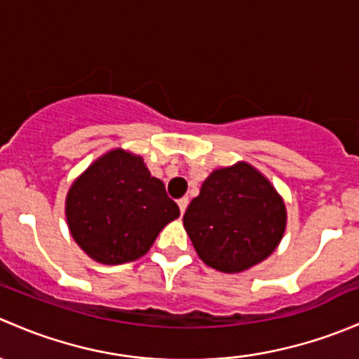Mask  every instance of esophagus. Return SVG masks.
<instances>
[{"mask_svg":"<svg viewBox=\"0 0 359 359\" xmlns=\"http://www.w3.org/2000/svg\"><path fill=\"white\" fill-rule=\"evenodd\" d=\"M187 205H189V198H180V200H179V210H180V213L186 212Z\"/></svg>","mask_w":359,"mask_h":359,"instance_id":"34e87169","label":"esophagus"}]
</instances>
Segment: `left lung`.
<instances>
[{
    "mask_svg": "<svg viewBox=\"0 0 359 359\" xmlns=\"http://www.w3.org/2000/svg\"><path fill=\"white\" fill-rule=\"evenodd\" d=\"M182 222L206 266L243 273L278 248L287 227V206L266 175L238 161L206 177Z\"/></svg>",
    "mask_w": 359,
    "mask_h": 359,
    "instance_id": "8db88e82",
    "label": "left lung"
}]
</instances>
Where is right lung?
Wrapping results in <instances>:
<instances>
[{
	"label": "right lung",
	"mask_w": 359,
	"mask_h": 359,
	"mask_svg": "<svg viewBox=\"0 0 359 359\" xmlns=\"http://www.w3.org/2000/svg\"><path fill=\"white\" fill-rule=\"evenodd\" d=\"M179 215L142 156L121 147L97 158L66 196L71 236L90 259L106 266L146 255L159 231Z\"/></svg>",
	"instance_id": "right-lung-1"
}]
</instances>
